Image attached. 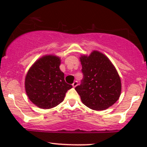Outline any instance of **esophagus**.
<instances>
[{"mask_svg":"<svg viewBox=\"0 0 147 147\" xmlns=\"http://www.w3.org/2000/svg\"><path fill=\"white\" fill-rule=\"evenodd\" d=\"M78 85V82H77V81H75V82H74V83L72 84V86H73L74 88H75Z\"/></svg>","mask_w":147,"mask_h":147,"instance_id":"34e87169","label":"esophagus"}]
</instances>
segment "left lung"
Here are the masks:
<instances>
[{"mask_svg": "<svg viewBox=\"0 0 147 147\" xmlns=\"http://www.w3.org/2000/svg\"><path fill=\"white\" fill-rule=\"evenodd\" d=\"M84 79L75 90L84 105L95 111L106 110L119 99L122 83L111 60L102 52L93 50L79 57Z\"/></svg>", "mask_w": 147, "mask_h": 147, "instance_id": "8db88e82", "label": "left lung"}]
</instances>
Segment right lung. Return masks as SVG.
Wrapping results in <instances>:
<instances>
[{
	"label": "right lung",
	"mask_w": 147,
	"mask_h": 147,
	"mask_svg": "<svg viewBox=\"0 0 147 147\" xmlns=\"http://www.w3.org/2000/svg\"><path fill=\"white\" fill-rule=\"evenodd\" d=\"M61 58L45 55L34 63L25 79V89L28 98L37 107L50 109L63 101L72 85L64 79L60 70Z\"/></svg>",
	"instance_id": "right-lung-1"
}]
</instances>
